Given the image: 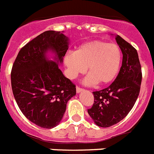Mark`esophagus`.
<instances>
[{
    "mask_svg": "<svg viewBox=\"0 0 154 154\" xmlns=\"http://www.w3.org/2000/svg\"><path fill=\"white\" fill-rule=\"evenodd\" d=\"M83 91V89H82V88H80V87H76V92H77V93H80V92H82Z\"/></svg>",
    "mask_w": 154,
    "mask_h": 154,
    "instance_id": "34e87169",
    "label": "esophagus"
}]
</instances>
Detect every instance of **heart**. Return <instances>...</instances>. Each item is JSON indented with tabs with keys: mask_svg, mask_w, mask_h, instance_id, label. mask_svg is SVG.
<instances>
[{
	"mask_svg": "<svg viewBox=\"0 0 154 154\" xmlns=\"http://www.w3.org/2000/svg\"><path fill=\"white\" fill-rule=\"evenodd\" d=\"M122 61L120 47L103 40L84 43L74 54L68 53L64 56V64L70 79L83 74L87 67L89 75L85 78L84 83L88 86L111 83L119 74Z\"/></svg>",
	"mask_w": 154,
	"mask_h": 154,
	"instance_id": "heart-1",
	"label": "heart"
}]
</instances>
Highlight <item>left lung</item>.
<instances>
[{"label":"left lung","mask_w":154,"mask_h":154,"mask_svg":"<svg viewBox=\"0 0 154 154\" xmlns=\"http://www.w3.org/2000/svg\"><path fill=\"white\" fill-rule=\"evenodd\" d=\"M115 40L123 56L119 73L109 87L93 92L94 104L87 110L100 127H110L122 121L135 104L141 87L142 75L137 50L120 35Z\"/></svg>","instance_id":"8db88e82"}]
</instances>
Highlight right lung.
<instances>
[{"instance_id":"right-lung-1","label":"right lung","mask_w":154,"mask_h":154,"mask_svg":"<svg viewBox=\"0 0 154 154\" xmlns=\"http://www.w3.org/2000/svg\"><path fill=\"white\" fill-rule=\"evenodd\" d=\"M63 32L46 31L28 42L19 51L11 72L20 110L29 121L46 129L60 123L67 102L76 94L75 84L59 67L69 45Z\"/></svg>"}]
</instances>
